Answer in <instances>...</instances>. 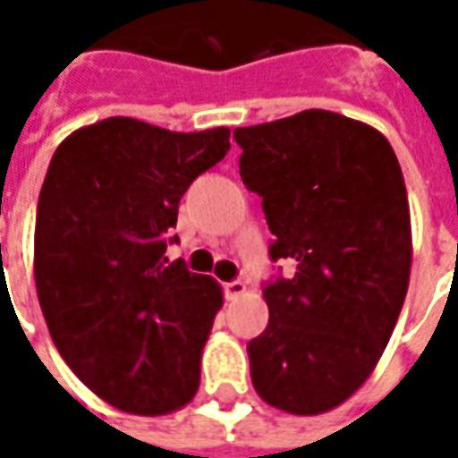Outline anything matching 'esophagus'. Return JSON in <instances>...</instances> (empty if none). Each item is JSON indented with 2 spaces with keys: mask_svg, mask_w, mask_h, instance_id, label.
<instances>
[{
  "mask_svg": "<svg viewBox=\"0 0 458 458\" xmlns=\"http://www.w3.org/2000/svg\"><path fill=\"white\" fill-rule=\"evenodd\" d=\"M245 282H240V279H233V282H225L223 284V294H225V299L228 301H233V299H238L240 294H245Z\"/></svg>",
  "mask_w": 458,
  "mask_h": 458,
  "instance_id": "obj_1",
  "label": "esophagus"
}]
</instances>
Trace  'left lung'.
I'll return each mask as SVG.
<instances>
[{"label": "left lung", "mask_w": 458, "mask_h": 458, "mask_svg": "<svg viewBox=\"0 0 458 458\" xmlns=\"http://www.w3.org/2000/svg\"><path fill=\"white\" fill-rule=\"evenodd\" d=\"M240 176L262 199L282 267L262 294L267 328L248 344L258 394L292 414L348 400L373 373L407 294L410 206L390 141L327 110L238 127Z\"/></svg>", "instance_id": "8db88e82"}]
</instances>
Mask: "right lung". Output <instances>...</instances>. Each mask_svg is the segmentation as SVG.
Instances as JSON below:
<instances>
[{
    "instance_id": "obj_1",
    "label": "right lung",
    "mask_w": 458,
    "mask_h": 458,
    "mask_svg": "<svg viewBox=\"0 0 458 458\" xmlns=\"http://www.w3.org/2000/svg\"><path fill=\"white\" fill-rule=\"evenodd\" d=\"M228 137L110 117L73 131L48 164L34 233L41 311L71 370L117 410L166 414L199 390L223 294L164 252L179 240L181 196L228 154Z\"/></svg>"
}]
</instances>
